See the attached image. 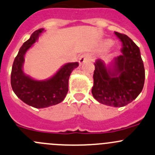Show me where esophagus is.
<instances>
[{"label":"esophagus","mask_w":155,"mask_h":155,"mask_svg":"<svg viewBox=\"0 0 155 155\" xmlns=\"http://www.w3.org/2000/svg\"><path fill=\"white\" fill-rule=\"evenodd\" d=\"M90 59H91V57H90V55L88 54H83L81 55L80 58H79V62L80 64H82L84 62H85V61H88V60Z\"/></svg>","instance_id":"34e87169"}]
</instances>
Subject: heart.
I'll list each match as a JSON object with an SVG mask.
<instances>
[{
    "instance_id": "b5f03b06",
    "label": "heart",
    "mask_w": 155,
    "mask_h": 155,
    "mask_svg": "<svg viewBox=\"0 0 155 155\" xmlns=\"http://www.w3.org/2000/svg\"><path fill=\"white\" fill-rule=\"evenodd\" d=\"M112 45H113V41H110V40H108V41L106 42V45L107 46V47H110V46H111Z\"/></svg>"
}]
</instances>
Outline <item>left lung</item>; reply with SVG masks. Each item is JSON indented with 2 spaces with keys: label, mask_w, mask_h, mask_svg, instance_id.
I'll return each instance as SVG.
<instances>
[{
  "label": "left lung",
  "mask_w": 155,
  "mask_h": 155,
  "mask_svg": "<svg viewBox=\"0 0 155 155\" xmlns=\"http://www.w3.org/2000/svg\"><path fill=\"white\" fill-rule=\"evenodd\" d=\"M122 43L113 70L97 60L94 64L92 95L101 104L124 107L138 97L145 83V68L139 47L127 35L114 31Z\"/></svg>",
  "instance_id": "obj_1"
}]
</instances>
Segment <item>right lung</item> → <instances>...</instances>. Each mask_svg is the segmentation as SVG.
I'll use <instances>...</instances> for the list:
<instances>
[{
	"instance_id": "right-lung-1",
	"label": "right lung",
	"mask_w": 155,
	"mask_h": 155,
	"mask_svg": "<svg viewBox=\"0 0 155 155\" xmlns=\"http://www.w3.org/2000/svg\"><path fill=\"white\" fill-rule=\"evenodd\" d=\"M44 28H39L31 34L19 51L12 67L10 82L13 91L24 103L35 108H45L63 101L68 91L70 73L79 63H68L63 66L58 73L45 81H38L25 76L22 71L24 55L37 41Z\"/></svg>"
}]
</instances>
